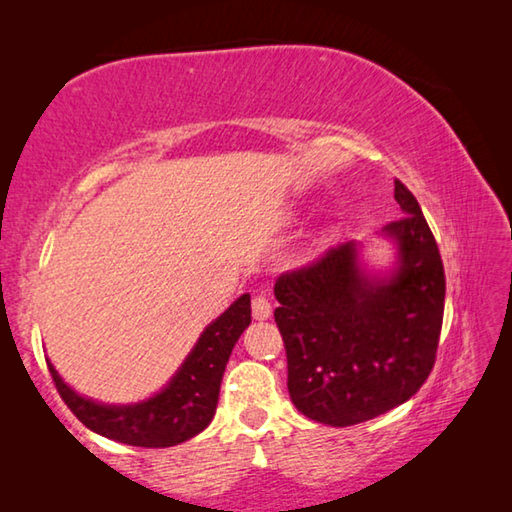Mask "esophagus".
<instances>
[{
    "instance_id": "34e87169",
    "label": "esophagus",
    "mask_w": 512,
    "mask_h": 512,
    "mask_svg": "<svg viewBox=\"0 0 512 512\" xmlns=\"http://www.w3.org/2000/svg\"><path fill=\"white\" fill-rule=\"evenodd\" d=\"M250 305H253V318L255 320H266L268 316L273 314V305H271V300H268L266 296H255Z\"/></svg>"
}]
</instances>
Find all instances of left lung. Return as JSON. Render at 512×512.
Masks as SVG:
<instances>
[{
	"instance_id": "1",
	"label": "left lung",
	"mask_w": 512,
	"mask_h": 512,
	"mask_svg": "<svg viewBox=\"0 0 512 512\" xmlns=\"http://www.w3.org/2000/svg\"><path fill=\"white\" fill-rule=\"evenodd\" d=\"M402 216L386 225L400 266L372 282L357 246L341 244L275 282L291 402L307 418L350 427L404 404L436 363L445 268L415 196L395 180Z\"/></svg>"
}]
</instances>
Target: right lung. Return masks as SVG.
<instances>
[{"mask_svg": "<svg viewBox=\"0 0 512 512\" xmlns=\"http://www.w3.org/2000/svg\"><path fill=\"white\" fill-rule=\"evenodd\" d=\"M250 325V296L244 293L205 329L176 377L151 400L133 406H103L76 395L51 363L58 395L85 427L133 447H171L185 443L212 422L225 363Z\"/></svg>", "mask_w": 512, "mask_h": 512, "instance_id": "obj_1", "label": "right lung"}]
</instances>
